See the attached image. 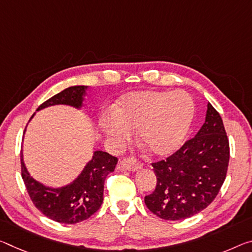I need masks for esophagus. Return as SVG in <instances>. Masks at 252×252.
<instances>
[{"label":"esophagus","mask_w":252,"mask_h":252,"mask_svg":"<svg viewBox=\"0 0 252 252\" xmlns=\"http://www.w3.org/2000/svg\"><path fill=\"white\" fill-rule=\"evenodd\" d=\"M142 163L140 161H138L137 159L134 158H125L121 160V167L126 170H130V171H135L142 168Z\"/></svg>","instance_id":"34e87169"}]
</instances>
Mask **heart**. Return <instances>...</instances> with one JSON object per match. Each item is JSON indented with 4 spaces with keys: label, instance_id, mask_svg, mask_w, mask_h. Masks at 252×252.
Returning <instances> with one entry per match:
<instances>
[{
    "label": "heart",
    "instance_id": "1",
    "mask_svg": "<svg viewBox=\"0 0 252 252\" xmlns=\"http://www.w3.org/2000/svg\"><path fill=\"white\" fill-rule=\"evenodd\" d=\"M104 115L101 126L115 145L131 138L138 129L141 146L153 156L173 154L185 138L194 117V102L185 92L140 91L123 96Z\"/></svg>",
    "mask_w": 252,
    "mask_h": 252
}]
</instances>
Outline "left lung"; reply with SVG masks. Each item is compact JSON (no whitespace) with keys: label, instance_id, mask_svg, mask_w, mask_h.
<instances>
[{"label":"left lung","instance_id":"obj_1","mask_svg":"<svg viewBox=\"0 0 252 252\" xmlns=\"http://www.w3.org/2000/svg\"><path fill=\"white\" fill-rule=\"evenodd\" d=\"M229 139L219 112L207 104L206 118L196 135L165 160L153 162L157 185L145 197L158 218L177 221L209 206L226 177Z\"/></svg>","mask_w":252,"mask_h":252}]
</instances>
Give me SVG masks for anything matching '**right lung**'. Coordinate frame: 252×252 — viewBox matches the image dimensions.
Returning a JSON list of instances; mask_svg holds the SVG:
<instances>
[{
	"label": "right lung",
	"mask_w": 252,
	"mask_h": 252,
	"mask_svg": "<svg viewBox=\"0 0 252 252\" xmlns=\"http://www.w3.org/2000/svg\"><path fill=\"white\" fill-rule=\"evenodd\" d=\"M86 90L87 86L68 87L43 102L37 111L58 104L81 109ZM20 157L22 179L34 206L47 218L65 224H75L87 220L101 207L105 178L114 171L118 162L117 157L96 150L92 160L73 183L61 189H51L31 177L23 162L22 154Z\"/></svg>",
	"instance_id": "obj_1"
}]
</instances>
